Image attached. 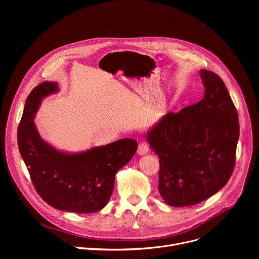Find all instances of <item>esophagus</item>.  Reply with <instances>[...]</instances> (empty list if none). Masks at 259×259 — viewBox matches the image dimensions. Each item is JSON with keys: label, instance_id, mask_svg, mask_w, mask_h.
Instances as JSON below:
<instances>
[{"label": "esophagus", "instance_id": "34e87169", "mask_svg": "<svg viewBox=\"0 0 259 259\" xmlns=\"http://www.w3.org/2000/svg\"><path fill=\"white\" fill-rule=\"evenodd\" d=\"M149 153V145H147L146 142H140L138 144V149H137V154L139 156H144Z\"/></svg>", "mask_w": 259, "mask_h": 259}]
</instances>
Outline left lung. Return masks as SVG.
I'll return each instance as SVG.
<instances>
[{
  "mask_svg": "<svg viewBox=\"0 0 259 259\" xmlns=\"http://www.w3.org/2000/svg\"><path fill=\"white\" fill-rule=\"evenodd\" d=\"M204 97L179 113H168L146 133L160 159L159 192L166 204L201 203L223 189L236 162L239 117L216 73L201 69Z\"/></svg>",
  "mask_w": 259,
  "mask_h": 259,
  "instance_id": "1",
  "label": "left lung"
}]
</instances>
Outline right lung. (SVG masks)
<instances>
[{
    "mask_svg": "<svg viewBox=\"0 0 259 259\" xmlns=\"http://www.w3.org/2000/svg\"><path fill=\"white\" fill-rule=\"evenodd\" d=\"M59 91L55 82H43L26 98L17 141L19 152L40 197L68 212L93 213L108 203L117 172L130 162L137 141L124 138L80 153L59 151L39 134L33 119L42 100Z\"/></svg>",
    "mask_w": 259,
    "mask_h": 259,
    "instance_id": "obj_1",
    "label": "right lung"
}]
</instances>
